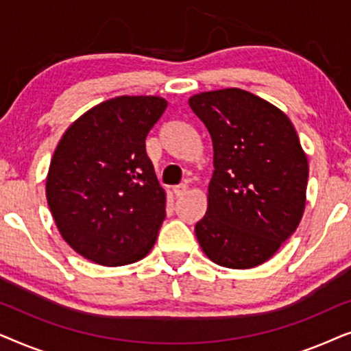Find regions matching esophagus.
<instances>
[{"label":"esophagus","mask_w":351,"mask_h":351,"mask_svg":"<svg viewBox=\"0 0 351 351\" xmlns=\"http://www.w3.org/2000/svg\"><path fill=\"white\" fill-rule=\"evenodd\" d=\"M172 191H174L176 198H180V196H184V195L186 193V191H189V185H186V184H180V185L174 186V189H172Z\"/></svg>","instance_id":"esophagus-1"}]
</instances>
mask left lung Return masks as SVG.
I'll return each instance as SVG.
<instances>
[{
  "instance_id": "8db88e82",
  "label": "left lung",
  "mask_w": 351,
  "mask_h": 351,
  "mask_svg": "<svg viewBox=\"0 0 351 351\" xmlns=\"http://www.w3.org/2000/svg\"><path fill=\"white\" fill-rule=\"evenodd\" d=\"M190 108L213 138L208 210L195 225L206 256L227 268L267 262L299 227L308 161L291 119L230 88L196 94Z\"/></svg>"
}]
</instances>
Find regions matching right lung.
Instances as JSON below:
<instances>
[{
    "mask_svg": "<svg viewBox=\"0 0 351 351\" xmlns=\"http://www.w3.org/2000/svg\"><path fill=\"white\" fill-rule=\"evenodd\" d=\"M167 102L121 95L95 105L62 136L51 160L46 198L62 238L107 267L141 261L166 217V193L145 138Z\"/></svg>",
    "mask_w": 351,
    "mask_h": 351,
    "instance_id": "1",
    "label": "right lung"
}]
</instances>
